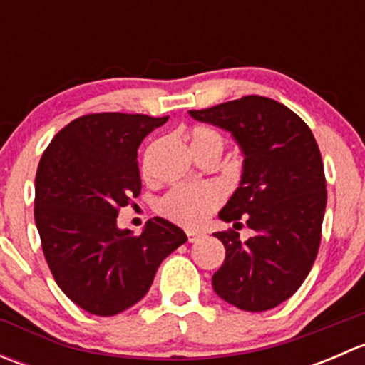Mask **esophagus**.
<instances>
[{"label": "esophagus", "mask_w": 365, "mask_h": 365, "mask_svg": "<svg viewBox=\"0 0 365 365\" xmlns=\"http://www.w3.org/2000/svg\"><path fill=\"white\" fill-rule=\"evenodd\" d=\"M200 237H201V235L196 233V231H187V238H189L190 244H192V242H196V240H200Z\"/></svg>", "instance_id": "obj_1"}]
</instances>
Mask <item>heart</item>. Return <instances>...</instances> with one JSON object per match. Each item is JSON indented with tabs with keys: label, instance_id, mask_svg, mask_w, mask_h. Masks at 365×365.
Returning <instances> with one entry per match:
<instances>
[{
	"label": "heart",
	"instance_id": "1",
	"mask_svg": "<svg viewBox=\"0 0 365 365\" xmlns=\"http://www.w3.org/2000/svg\"><path fill=\"white\" fill-rule=\"evenodd\" d=\"M203 145H213L222 150V138L212 128H194L192 148ZM222 201V192L212 183L200 185L173 187L157 203V212L171 222L183 227H196L203 224L206 217Z\"/></svg>",
	"mask_w": 365,
	"mask_h": 365
}]
</instances>
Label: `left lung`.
Wrapping results in <instances>:
<instances>
[{"instance_id": "1", "label": "left lung", "mask_w": 365, "mask_h": 365, "mask_svg": "<svg viewBox=\"0 0 365 365\" xmlns=\"http://www.w3.org/2000/svg\"><path fill=\"white\" fill-rule=\"evenodd\" d=\"M189 114L230 132L240 148V185L219 219L236 229L245 218L255 231L245 242L234 230L213 235L226 249L213 292L242 311H268L300 288L318 254L327 206L318 143L292 109L259 95Z\"/></svg>"}]
</instances>
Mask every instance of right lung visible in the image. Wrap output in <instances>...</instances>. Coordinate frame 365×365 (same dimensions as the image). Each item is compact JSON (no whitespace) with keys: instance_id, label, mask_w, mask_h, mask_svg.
Instances as JSON below:
<instances>
[{"instance_id":"add662e5","label":"right lung","mask_w":365,"mask_h":365,"mask_svg":"<svg viewBox=\"0 0 365 365\" xmlns=\"http://www.w3.org/2000/svg\"><path fill=\"white\" fill-rule=\"evenodd\" d=\"M169 116L98 113L61 128L40 159L35 222L54 281L73 304L114 316L148 293L164 257L187 242L153 217L141 235L120 230L118 210L141 192L138 148Z\"/></svg>"}]
</instances>
